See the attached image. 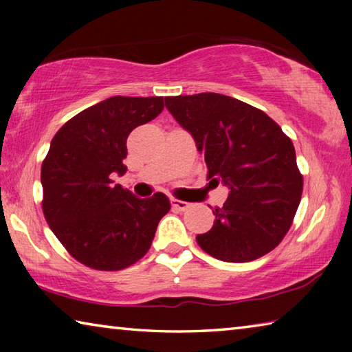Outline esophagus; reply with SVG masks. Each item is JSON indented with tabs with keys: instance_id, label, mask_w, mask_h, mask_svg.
Here are the masks:
<instances>
[{
	"instance_id": "34e87169",
	"label": "esophagus",
	"mask_w": 352,
	"mask_h": 352,
	"mask_svg": "<svg viewBox=\"0 0 352 352\" xmlns=\"http://www.w3.org/2000/svg\"><path fill=\"white\" fill-rule=\"evenodd\" d=\"M170 204H172V206H174L175 210H178V211H184V210H186V208L189 206L188 201H183V200H178V199H172Z\"/></svg>"
}]
</instances>
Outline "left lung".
<instances>
[{"label": "left lung", "mask_w": 352, "mask_h": 352, "mask_svg": "<svg viewBox=\"0 0 352 352\" xmlns=\"http://www.w3.org/2000/svg\"><path fill=\"white\" fill-rule=\"evenodd\" d=\"M166 109L205 157L208 180L230 189L200 248L225 262H250L287 233L302 192L295 147L254 107L219 93L166 98Z\"/></svg>", "instance_id": "1"}]
</instances>
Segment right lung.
Here are the masks:
<instances>
[{
    "label": "right lung",
    "mask_w": 352,
    "mask_h": 352,
    "mask_svg": "<svg viewBox=\"0 0 352 352\" xmlns=\"http://www.w3.org/2000/svg\"><path fill=\"white\" fill-rule=\"evenodd\" d=\"M163 98L111 96L71 118L41 164L43 214L62 245L96 270H122L144 256L170 210L163 192L138 199L113 184L127 166V136L163 111Z\"/></svg>",
    "instance_id": "obj_1"
}]
</instances>
